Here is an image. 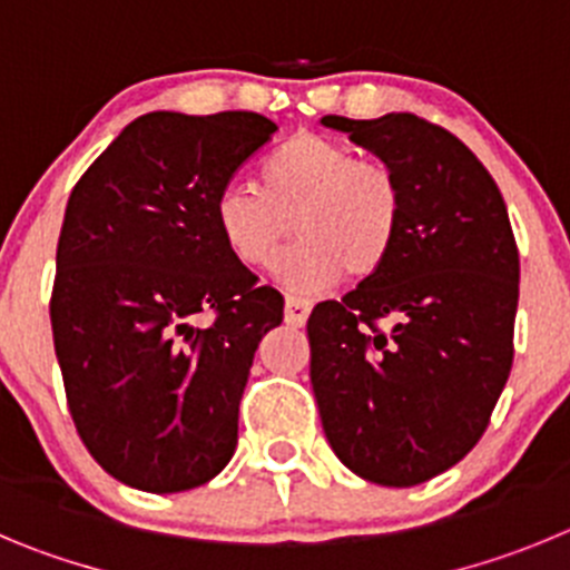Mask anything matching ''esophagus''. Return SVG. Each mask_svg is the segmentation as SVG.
<instances>
[{"mask_svg":"<svg viewBox=\"0 0 570 570\" xmlns=\"http://www.w3.org/2000/svg\"><path fill=\"white\" fill-rule=\"evenodd\" d=\"M312 304L304 301V297H286V306H284V317L289 326H304L306 317H309Z\"/></svg>","mask_w":570,"mask_h":570,"instance_id":"obj_1","label":"esophagus"}]
</instances>
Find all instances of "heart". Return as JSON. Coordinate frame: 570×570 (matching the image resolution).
<instances>
[{
  "mask_svg": "<svg viewBox=\"0 0 570 570\" xmlns=\"http://www.w3.org/2000/svg\"><path fill=\"white\" fill-rule=\"evenodd\" d=\"M403 215L406 193L392 167L315 132L286 138L261 158L258 193L227 184L213 204L215 233L249 269L273 264L292 222L301 240L281 255L275 278L295 292L381 273Z\"/></svg>",
  "mask_w": 570,
  "mask_h": 570,
  "instance_id": "obj_1",
  "label": "heart"
}]
</instances>
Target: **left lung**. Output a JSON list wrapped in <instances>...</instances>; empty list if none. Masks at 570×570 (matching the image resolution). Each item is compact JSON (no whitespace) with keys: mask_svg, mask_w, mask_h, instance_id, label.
Instances as JSON below:
<instances>
[{"mask_svg":"<svg viewBox=\"0 0 570 570\" xmlns=\"http://www.w3.org/2000/svg\"><path fill=\"white\" fill-rule=\"evenodd\" d=\"M321 125L397 173L406 215L381 273L312 309V389L341 463L409 489L483 438L514 361L520 255L494 178L458 136L412 112Z\"/></svg>","mask_w":570,"mask_h":570,"instance_id":"1","label":"left lung"}]
</instances>
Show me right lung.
<instances>
[{
    "label": "right lung",
    "instance_id": "1",
    "mask_svg": "<svg viewBox=\"0 0 570 570\" xmlns=\"http://www.w3.org/2000/svg\"><path fill=\"white\" fill-rule=\"evenodd\" d=\"M275 130L244 110L147 112L70 193L56 357L87 451L138 491L196 489L235 454L240 394L284 297L227 253L213 204Z\"/></svg>",
    "mask_w": 570,
    "mask_h": 570
}]
</instances>
